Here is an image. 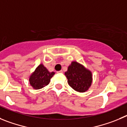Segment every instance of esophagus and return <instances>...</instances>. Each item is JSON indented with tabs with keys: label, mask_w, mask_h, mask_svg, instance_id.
<instances>
[{
	"label": "esophagus",
	"mask_w": 127,
	"mask_h": 127,
	"mask_svg": "<svg viewBox=\"0 0 127 127\" xmlns=\"http://www.w3.org/2000/svg\"><path fill=\"white\" fill-rule=\"evenodd\" d=\"M63 71L62 70H61V71H57V73H63Z\"/></svg>",
	"instance_id": "esophagus-1"
}]
</instances>
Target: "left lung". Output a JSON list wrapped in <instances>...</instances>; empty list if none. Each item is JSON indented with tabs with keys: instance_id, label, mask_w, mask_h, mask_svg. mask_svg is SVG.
Listing matches in <instances>:
<instances>
[{
	"instance_id": "8db88e82",
	"label": "left lung",
	"mask_w": 127,
	"mask_h": 127,
	"mask_svg": "<svg viewBox=\"0 0 127 127\" xmlns=\"http://www.w3.org/2000/svg\"><path fill=\"white\" fill-rule=\"evenodd\" d=\"M69 86L79 92L87 91L91 85L92 73L77 62H72L65 72Z\"/></svg>"
}]
</instances>
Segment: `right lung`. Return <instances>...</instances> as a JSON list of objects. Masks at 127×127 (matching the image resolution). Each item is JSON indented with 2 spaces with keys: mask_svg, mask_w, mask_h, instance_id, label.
<instances>
[{
  "mask_svg": "<svg viewBox=\"0 0 127 127\" xmlns=\"http://www.w3.org/2000/svg\"><path fill=\"white\" fill-rule=\"evenodd\" d=\"M55 74L54 72H49L43 64H40L30 77V85L35 89H40L47 85L51 78Z\"/></svg>",
  "mask_w": 127,
  "mask_h": 127,
  "instance_id": "add662e5",
  "label": "right lung"
}]
</instances>
